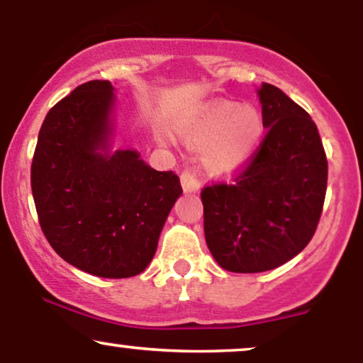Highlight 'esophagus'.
I'll list each match as a JSON object with an SVG mask.
<instances>
[{
  "mask_svg": "<svg viewBox=\"0 0 363 363\" xmlns=\"http://www.w3.org/2000/svg\"><path fill=\"white\" fill-rule=\"evenodd\" d=\"M181 184H182V189H184L186 193H196V191H199V187H201V182H199V170L196 167H189V169L182 170Z\"/></svg>",
  "mask_w": 363,
  "mask_h": 363,
  "instance_id": "1",
  "label": "esophagus"
}]
</instances>
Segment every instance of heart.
<instances>
[{
  "label": "heart",
  "instance_id": "obj_1",
  "mask_svg": "<svg viewBox=\"0 0 363 363\" xmlns=\"http://www.w3.org/2000/svg\"><path fill=\"white\" fill-rule=\"evenodd\" d=\"M182 135L196 147H203V164L215 174L240 169L259 145L261 114L251 106L216 101L203 106L182 128Z\"/></svg>",
  "mask_w": 363,
  "mask_h": 363
}]
</instances>
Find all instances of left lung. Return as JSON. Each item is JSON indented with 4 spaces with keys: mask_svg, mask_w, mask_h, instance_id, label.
<instances>
[{
    "mask_svg": "<svg viewBox=\"0 0 363 363\" xmlns=\"http://www.w3.org/2000/svg\"><path fill=\"white\" fill-rule=\"evenodd\" d=\"M264 138L230 182L201 191L206 244L227 272L261 273L290 261L315 234L328 158L311 116L280 89L259 91Z\"/></svg>",
    "mask_w": 363,
    "mask_h": 363,
    "instance_id": "obj_1",
    "label": "left lung"
}]
</instances>
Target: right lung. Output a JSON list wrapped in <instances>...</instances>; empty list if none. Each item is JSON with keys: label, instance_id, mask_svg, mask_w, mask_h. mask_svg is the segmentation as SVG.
<instances>
[{"label": "right lung", "instance_id": "right-lung-1", "mask_svg": "<svg viewBox=\"0 0 363 363\" xmlns=\"http://www.w3.org/2000/svg\"><path fill=\"white\" fill-rule=\"evenodd\" d=\"M112 85L77 86L45 116L30 184L40 228L69 264L102 278H129L155 256L158 237L182 187L133 150H107Z\"/></svg>", "mask_w": 363, "mask_h": 363}]
</instances>
